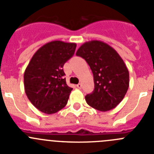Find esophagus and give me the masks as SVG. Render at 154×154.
Returning a JSON list of instances; mask_svg holds the SVG:
<instances>
[{
  "label": "esophagus",
  "instance_id": "1",
  "mask_svg": "<svg viewBox=\"0 0 154 154\" xmlns=\"http://www.w3.org/2000/svg\"><path fill=\"white\" fill-rule=\"evenodd\" d=\"M77 88H79V89H81V87H82V84H78L77 85Z\"/></svg>",
  "mask_w": 154,
  "mask_h": 154
}]
</instances>
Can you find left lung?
Returning <instances> with one entry per match:
<instances>
[{"label":"left lung","instance_id":"1","mask_svg":"<svg viewBox=\"0 0 154 154\" xmlns=\"http://www.w3.org/2000/svg\"><path fill=\"white\" fill-rule=\"evenodd\" d=\"M76 55L83 57L93 74L94 90L85 97L87 104L100 111L116 108L129 87V72L117 51L97 40L84 43Z\"/></svg>","mask_w":154,"mask_h":154}]
</instances>
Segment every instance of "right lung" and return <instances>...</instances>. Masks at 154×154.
Masks as SVG:
<instances>
[{
    "label": "right lung",
    "instance_id": "obj_1",
    "mask_svg": "<svg viewBox=\"0 0 154 154\" xmlns=\"http://www.w3.org/2000/svg\"><path fill=\"white\" fill-rule=\"evenodd\" d=\"M76 43L52 41L42 46L32 57L24 72V88L35 108L54 114L67 105L73 90L66 84L64 64L72 57Z\"/></svg>",
    "mask_w": 154,
    "mask_h": 154
}]
</instances>
